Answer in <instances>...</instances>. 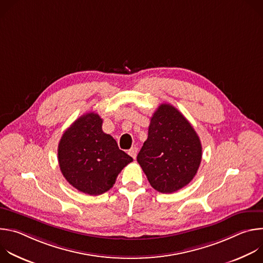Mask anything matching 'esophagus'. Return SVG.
Returning <instances> with one entry per match:
<instances>
[{"instance_id":"1","label":"esophagus","mask_w":263,"mask_h":263,"mask_svg":"<svg viewBox=\"0 0 263 263\" xmlns=\"http://www.w3.org/2000/svg\"><path fill=\"white\" fill-rule=\"evenodd\" d=\"M128 154L133 158V159H135L136 158V156H137V148L136 147H131L129 151H128Z\"/></svg>"}]
</instances>
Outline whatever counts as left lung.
Segmentation results:
<instances>
[{"mask_svg": "<svg viewBox=\"0 0 263 263\" xmlns=\"http://www.w3.org/2000/svg\"><path fill=\"white\" fill-rule=\"evenodd\" d=\"M201 160L202 144L194 127L177 108L161 104L137 155L149 184L162 194L177 192L194 179Z\"/></svg>", "mask_w": 263, "mask_h": 263, "instance_id": "obj_1", "label": "left lung"}]
</instances>
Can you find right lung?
Here are the masks:
<instances>
[{
	"instance_id": "obj_1",
	"label": "right lung",
	"mask_w": 263,
	"mask_h": 263,
	"mask_svg": "<svg viewBox=\"0 0 263 263\" xmlns=\"http://www.w3.org/2000/svg\"><path fill=\"white\" fill-rule=\"evenodd\" d=\"M102 124L95 112L83 115L66 129L58 144L63 177L74 189L90 196L108 192L122 170L133 161L114 137L103 132Z\"/></svg>"
}]
</instances>
